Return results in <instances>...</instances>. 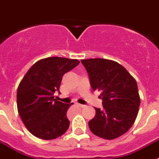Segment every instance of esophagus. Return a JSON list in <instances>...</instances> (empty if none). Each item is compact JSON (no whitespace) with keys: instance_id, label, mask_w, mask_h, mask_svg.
<instances>
[{"instance_id":"34e87169","label":"esophagus","mask_w":159,"mask_h":159,"mask_svg":"<svg viewBox=\"0 0 159 159\" xmlns=\"http://www.w3.org/2000/svg\"><path fill=\"white\" fill-rule=\"evenodd\" d=\"M78 106H79L80 107H82H82H85V105H82V104H78Z\"/></svg>"}]
</instances>
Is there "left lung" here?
<instances>
[{"instance_id": "8db88e82", "label": "left lung", "mask_w": 159, "mask_h": 159, "mask_svg": "<svg viewBox=\"0 0 159 159\" xmlns=\"http://www.w3.org/2000/svg\"><path fill=\"white\" fill-rule=\"evenodd\" d=\"M94 90L101 91L102 109L94 107L89 121L90 131L106 140L116 139L128 132L138 114L140 95L134 77L114 61L101 58L82 60Z\"/></svg>"}]
</instances>
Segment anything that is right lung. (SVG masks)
Segmentation results:
<instances>
[{
	"label": "right lung",
	"instance_id": "obj_1",
	"mask_svg": "<svg viewBox=\"0 0 159 159\" xmlns=\"http://www.w3.org/2000/svg\"><path fill=\"white\" fill-rule=\"evenodd\" d=\"M77 59L48 57L32 65L17 91L18 111L24 125L34 137L52 140L63 135L69 126L66 112L70 104L54 98L64 74L79 65ZM60 93V92H59Z\"/></svg>",
	"mask_w": 159,
	"mask_h": 159
}]
</instances>
